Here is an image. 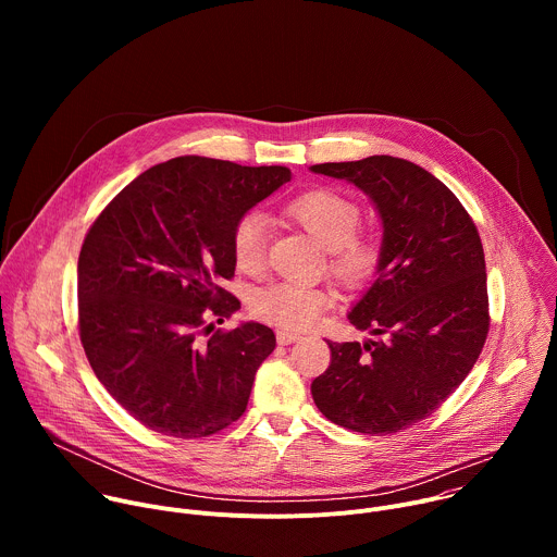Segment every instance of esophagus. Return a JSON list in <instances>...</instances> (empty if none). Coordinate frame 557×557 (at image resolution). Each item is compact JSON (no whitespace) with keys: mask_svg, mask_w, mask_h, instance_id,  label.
Wrapping results in <instances>:
<instances>
[{"mask_svg":"<svg viewBox=\"0 0 557 557\" xmlns=\"http://www.w3.org/2000/svg\"><path fill=\"white\" fill-rule=\"evenodd\" d=\"M301 337L297 333H288V331H277V344L280 346H288V344H295L299 342Z\"/></svg>","mask_w":557,"mask_h":557,"instance_id":"34e87169","label":"esophagus"}]
</instances>
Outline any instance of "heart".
I'll use <instances>...</instances> for the list:
<instances>
[{
	"instance_id": "b5f03b06",
	"label": "heart",
	"mask_w": 557,
	"mask_h": 557,
	"mask_svg": "<svg viewBox=\"0 0 557 557\" xmlns=\"http://www.w3.org/2000/svg\"><path fill=\"white\" fill-rule=\"evenodd\" d=\"M286 213L301 224L317 243L329 249V269L346 284L368 282L381 262V243L372 233H359L361 209L350 198L333 189H310L293 198ZM269 220L260 211H249L235 222L231 251L235 267L256 273L267 260ZM331 293L322 286L299 282H275L262 286L251 297V310L271 324L299 331L310 326L331 304Z\"/></svg>"
}]
</instances>
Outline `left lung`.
Listing matches in <instances>:
<instances>
[{"mask_svg": "<svg viewBox=\"0 0 557 557\" xmlns=\"http://www.w3.org/2000/svg\"><path fill=\"white\" fill-rule=\"evenodd\" d=\"M310 172L370 196L383 224L376 280L348 312L376 339L329 342L331 366L310 385L320 412L352 432L394 434L430 417L465 381L490 333L485 253L460 200L394 156Z\"/></svg>", "mask_w": 557, "mask_h": 557, "instance_id": "8db88e82", "label": "left lung"}]
</instances>
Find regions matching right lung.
Wrapping results in <instances>:
<instances>
[{
    "instance_id": "right-lung-1",
    "label": "right lung",
    "mask_w": 557,
    "mask_h": 557,
    "mask_svg": "<svg viewBox=\"0 0 557 557\" xmlns=\"http://www.w3.org/2000/svg\"><path fill=\"white\" fill-rule=\"evenodd\" d=\"M290 181L288 168L178 156L134 178L101 211L78 253V335L103 383L136 421L176 438L211 436L247 410L269 326L215 333L207 317L240 308L231 233Z\"/></svg>"
}]
</instances>
